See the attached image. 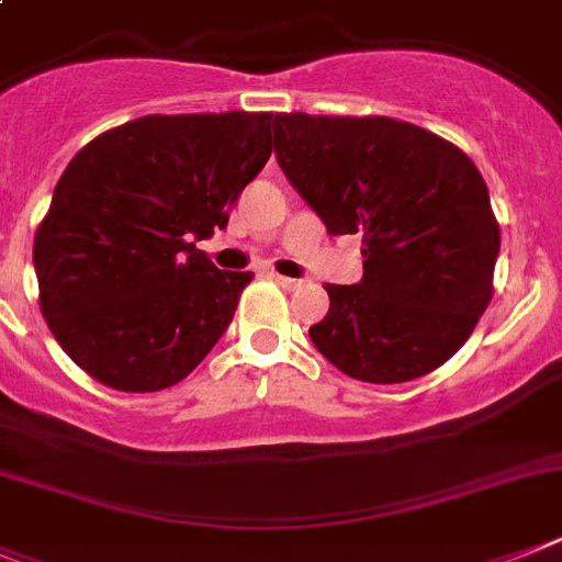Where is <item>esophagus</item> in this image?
Instances as JSON below:
<instances>
[{
    "mask_svg": "<svg viewBox=\"0 0 562 562\" xmlns=\"http://www.w3.org/2000/svg\"><path fill=\"white\" fill-rule=\"evenodd\" d=\"M271 280H274L280 288H285V291H296V288H302V280H291V277L271 274Z\"/></svg>",
    "mask_w": 562,
    "mask_h": 562,
    "instance_id": "34e87169",
    "label": "esophagus"
}]
</instances>
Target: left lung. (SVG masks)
Wrapping results in <instances>:
<instances>
[{
	"instance_id": "1",
	"label": "left lung",
	"mask_w": 562,
	"mask_h": 562,
	"mask_svg": "<svg viewBox=\"0 0 562 562\" xmlns=\"http://www.w3.org/2000/svg\"><path fill=\"white\" fill-rule=\"evenodd\" d=\"M288 183L330 234H362L364 277L325 285L311 341L341 373L398 384L432 373L492 300L501 228L490 189L450 140L396 119L274 115Z\"/></svg>"
}]
</instances>
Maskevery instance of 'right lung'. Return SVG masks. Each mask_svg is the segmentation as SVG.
I'll list each match as a JSON object with an SVG mask.
<instances>
[{
  "label": "right lung",
  "instance_id": "obj_1",
  "mask_svg": "<svg viewBox=\"0 0 562 562\" xmlns=\"http://www.w3.org/2000/svg\"><path fill=\"white\" fill-rule=\"evenodd\" d=\"M271 112L146 115L67 164L33 240L38 305L101 384L155 393L187 379L232 322L251 271L194 243L271 158Z\"/></svg>",
  "mask_w": 562,
  "mask_h": 562
}]
</instances>
